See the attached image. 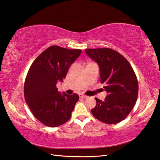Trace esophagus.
Segmentation results:
<instances>
[{
	"label": "esophagus",
	"instance_id": "1",
	"mask_svg": "<svg viewBox=\"0 0 160 160\" xmlns=\"http://www.w3.org/2000/svg\"><path fill=\"white\" fill-rule=\"evenodd\" d=\"M79 97H82V98H87V97H88L87 95H83V94H80Z\"/></svg>",
	"mask_w": 160,
	"mask_h": 160
}]
</instances>
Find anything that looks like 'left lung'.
Returning <instances> with one entry per match:
<instances>
[{
	"instance_id": "8db88e82",
	"label": "left lung",
	"mask_w": 160,
	"mask_h": 160,
	"mask_svg": "<svg viewBox=\"0 0 160 160\" xmlns=\"http://www.w3.org/2000/svg\"><path fill=\"white\" fill-rule=\"evenodd\" d=\"M85 52L99 65L100 82L108 94L103 101L95 98L96 106L91 109L93 116L108 124L122 121L132 111L138 97V80L132 66L112 48H88Z\"/></svg>"
}]
</instances>
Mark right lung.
Listing matches in <instances>:
<instances>
[{"mask_svg": "<svg viewBox=\"0 0 160 160\" xmlns=\"http://www.w3.org/2000/svg\"><path fill=\"white\" fill-rule=\"evenodd\" d=\"M81 52L80 49L51 46L31 65L24 83V97L32 113L43 124L57 127L71 118L79 96L61 95L56 85L63 81Z\"/></svg>", "mask_w": 160, "mask_h": 160, "instance_id": "right-lung-1", "label": "right lung"}]
</instances>
